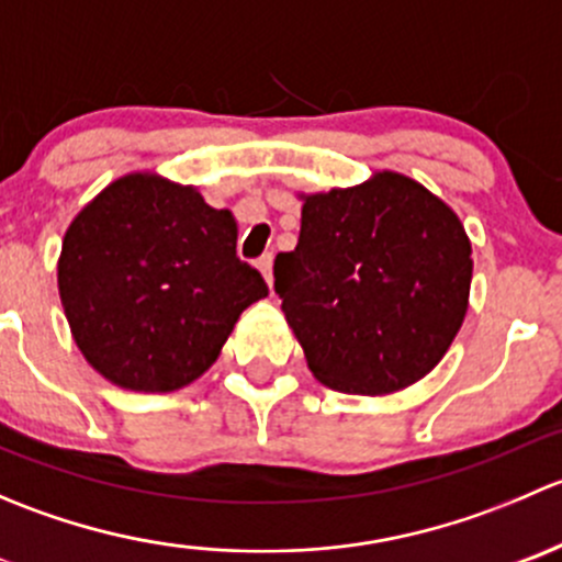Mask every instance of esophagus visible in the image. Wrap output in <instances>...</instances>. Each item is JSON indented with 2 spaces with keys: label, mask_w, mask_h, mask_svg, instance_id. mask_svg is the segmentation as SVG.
<instances>
[{
  "label": "esophagus",
  "mask_w": 562,
  "mask_h": 562,
  "mask_svg": "<svg viewBox=\"0 0 562 562\" xmlns=\"http://www.w3.org/2000/svg\"><path fill=\"white\" fill-rule=\"evenodd\" d=\"M271 266H274V255H271V252L260 255V258H258V269H260V274L266 277V282H269V288H271V282H274V274H271Z\"/></svg>",
  "instance_id": "1"
}]
</instances>
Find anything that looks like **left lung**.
<instances>
[{"label":"left lung","mask_w":562,"mask_h":562,"mask_svg":"<svg viewBox=\"0 0 562 562\" xmlns=\"http://www.w3.org/2000/svg\"><path fill=\"white\" fill-rule=\"evenodd\" d=\"M302 198L299 245L274 258V291L313 375L372 396L422 381L468 313L473 260L459 217L391 171Z\"/></svg>","instance_id":"8db88e82"}]
</instances>
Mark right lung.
Returning <instances> with one entry per match:
<instances>
[{
	"mask_svg": "<svg viewBox=\"0 0 562 562\" xmlns=\"http://www.w3.org/2000/svg\"><path fill=\"white\" fill-rule=\"evenodd\" d=\"M59 296L72 339L100 375L162 394L201 378L269 288L236 255L228 209H212L195 187L130 173L67 228Z\"/></svg>",
	"mask_w": 562,
	"mask_h": 562,
	"instance_id": "right-lung-1",
	"label": "right lung"
}]
</instances>
